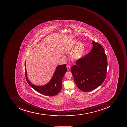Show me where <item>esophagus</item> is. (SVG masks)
I'll use <instances>...</instances> for the list:
<instances>
[{"label":"esophagus","instance_id":"34e87169","mask_svg":"<svg viewBox=\"0 0 127 127\" xmlns=\"http://www.w3.org/2000/svg\"><path fill=\"white\" fill-rule=\"evenodd\" d=\"M68 70H69L70 69V66L69 64H68L66 66Z\"/></svg>","mask_w":127,"mask_h":127}]
</instances>
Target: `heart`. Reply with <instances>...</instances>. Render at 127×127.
Returning a JSON list of instances; mask_svg holds the SVG:
<instances>
[{
    "mask_svg": "<svg viewBox=\"0 0 127 127\" xmlns=\"http://www.w3.org/2000/svg\"><path fill=\"white\" fill-rule=\"evenodd\" d=\"M76 48L74 50L71 55L72 59L78 60L81 57L85 50V46L82 43H79L76 40H73L72 42L67 45V50H73L75 48Z\"/></svg>",
    "mask_w": 127,
    "mask_h": 127,
    "instance_id": "obj_1",
    "label": "heart"
}]
</instances>
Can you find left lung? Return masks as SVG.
<instances>
[{"mask_svg":"<svg viewBox=\"0 0 127 127\" xmlns=\"http://www.w3.org/2000/svg\"><path fill=\"white\" fill-rule=\"evenodd\" d=\"M92 44L91 52L77 60L76 64L71 68L75 84L84 92L96 89L106 77L108 63L104 49L95 41H92Z\"/></svg>","mask_w":127,"mask_h":127,"instance_id":"1","label":"left lung"}]
</instances>
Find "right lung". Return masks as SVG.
<instances>
[{
    "mask_svg": "<svg viewBox=\"0 0 127 127\" xmlns=\"http://www.w3.org/2000/svg\"><path fill=\"white\" fill-rule=\"evenodd\" d=\"M65 66V64L58 65L56 69L52 79L47 84L43 86H37L32 84L29 80L27 76L25 62L26 77L27 82L31 87L37 92L41 94L48 96L56 95L62 90L63 78L67 71V68Z\"/></svg>",
    "mask_w": 127,
    "mask_h": 127,
    "instance_id": "add662e5",
    "label": "right lung"
}]
</instances>
